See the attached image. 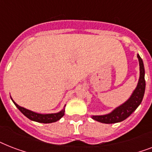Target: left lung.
I'll return each mask as SVG.
<instances>
[{
    "label": "left lung",
    "instance_id": "1",
    "mask_svg": "<svg viewBox=\"0 0 152 152\" xmlns=\"http://www.w3.org/2000/svg\"><path fill=\"white\" fill-rule=\"evenodd\" d=\"M137 57L139 60L140 64V78L138 83L132 95L127 101L124 102L116 109H114L111 113L105 115L92 116L91 118L94 120L99 121L105 124H113V123L121 122L125 120L128 117H129L134 112L140 104L141 103L143 98H144V91H145V71H144V63L141 57L139 54H137Z\"/></svg>",
    "mask_w": 152,
    "mask_h": 152
}]
</instances>
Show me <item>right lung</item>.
Segmentation results:
<instances>
[{"mask_svg":"<svg viewBox=\"0 0 152 152\" xmlns=\"http://www.w3.org/2000/svg\"><path fill=\"white\" fill-rule=\"evenodd\" d=\"M12 99V98H11ZM15 106L17 107L21 113L24 116H26L27 118H29L30 120L37 121L39 123H52L55 122L57 121L60 120L61 118L64 115V109H63L61 111H60L58 113H48V114H42V113H38L35 112H33L31 110H27L23 108L22 106H20L18 104H16L15 102L13 101Z\"/></svg>","mask_w":152,"mask_h":152,"instance_id":"obj_1","label":"right lung"}]
</instances>
